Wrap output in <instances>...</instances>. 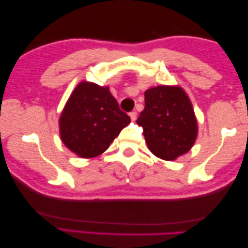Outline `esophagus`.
I'll list each match as a JSON object with an SVG mask.
<instances>
[{
  "instance_id": "34e87169",
  "label": "esophagus",
  "mask_w": 248,
  "mask_h": 248,
  "mask_svg": "<svg viewBox=\"0 0 248 248\" xmlns=\"http://www.w3.org/2000/svg\"><path fill=\"white\" fill-rule=\"evenodd\" d=\"M129 117H131V120H132V121H135V120H136V117H137V113H136L135 111L131 112V113H129Z\"/></svg>"
}]
</instances>
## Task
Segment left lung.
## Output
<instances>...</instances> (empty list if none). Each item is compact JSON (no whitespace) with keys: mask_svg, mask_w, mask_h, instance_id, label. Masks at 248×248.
<instances>
[{"mask_svg":"<svg viewBox=\"0 0 248 248\" xmlns=\"http://www.w3.org/2000/svg\"><path fill=\"white\" fill-rule=\"evenodd\" d=\"M136 123L143 127L149 151L164 160L188 153L198 135L192 104L180 87L158 86L145 91V108Z\"/></svg>","mask_w":248,"mask_h":248,"instance_id":"obj_1","label":"left lung"}]
</instances>
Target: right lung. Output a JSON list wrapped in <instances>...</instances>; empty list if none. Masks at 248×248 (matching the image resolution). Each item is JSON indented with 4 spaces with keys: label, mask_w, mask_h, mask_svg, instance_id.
I'll list each match as a JSON object with an SVG mask.
<instances>
[{
    "label": "right lung",
    "mask_w": 248,
    "mask_h": 248,
    "mask_svg": "<svg viewBox=\"0 0 248 248\" xmlns=\"http://www.w3.org/2000/svg\"><path fill=\"white\" fill-rule=\"evenodd\" d=\"M131 122L108 87L80 82L71 93L59 119L60 137L82 158L101 155Z\"/></svg>",
    "instance_id": "right-lung-1"
}]
</instances>
